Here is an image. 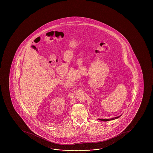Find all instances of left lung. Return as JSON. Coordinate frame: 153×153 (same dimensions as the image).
Instances as JSON below:
<instances>
[{
	"mask_svg": "<svg viewBox=\"0 0 153 153\" xmlns=\"http://www.w3.org/2000/svg\"><path fill=\"white\" fill-rule=\"evenodd\" d=\"M121 116V115H120ZM120 116H118V117H116L115 118H110V119H99V120H102V121H109V120H115V119H116V118H117L119 117H120Z\"/></svg>",
	"mask_w": 153,
	"mask_h": 153,
	"instance_id": "left-lung-1",
	"label": "left lung"
}]
</instances>
